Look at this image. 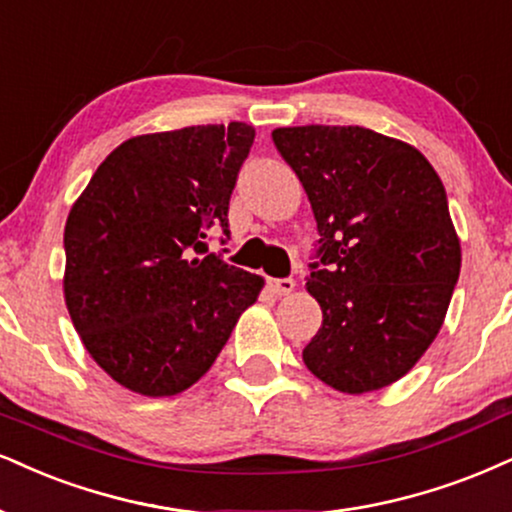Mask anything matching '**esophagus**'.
<instances>
[{
	"mask_svg": "<svg viewBox=\"0 0 512 512\" xmlns=\"http://www.w3.org/2000/svg\"><path fill=\"white\" fill-rule=\"evenodd\" d=\"M268 285H270V289H273L275 294L287 296V294L294 292L296 282L292 280V277H277V280H268Z\"/></svg>",
	"mask_w": 512,
	"mask_h": 512,
	"instance_id": "1",
	"label": "esophagus"
}]
</instances>
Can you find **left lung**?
<instances>
[{
	"label": "left lung",
	"mask_w": 512,
	"mask_h": 512,
	"mask_svg": "<svg viewBox=\"0 0 512 512\" xmlns=\"http://www.w3.org/2000/svg\"><path fill=\"white\" fill-rule=\"evenodd\" d=\"M318 223L308 294L323 327L304 349L318 380L365 394L430 349L460 275L446 189L410 144L361 125L273 130Z\"/></svg>",
	"instance_id": "1"
}]
</instances>
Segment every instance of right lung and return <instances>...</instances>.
Instances as JSON below:
<instances>
[{"label": "right lung", "instance_id": "add662e5", "mask_svg": "<svg viewBox=\"0 0 512 512\" xmlns=\"http://www.w3.org/2000/svg\"><path fill=\"white\" fill-rule=\"evenodd\" d=\"M256 130L246 123L130 137L97 168L63 230V296L111 380L173 396L201 380L263 277L208 254Z\"/></svg>", "mask_w": 512, "mask_h": 512}]
</instances>
